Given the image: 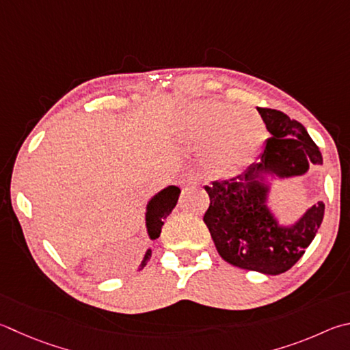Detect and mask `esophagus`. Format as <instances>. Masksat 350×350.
Here are the masks:
<instances>
[{"instance_id": "1", "label": "esophagus", "mask_w": 350, "mask_h": 350, "mask_svg": "<svg viewBox=\"0 0 350 350\" xmlns=\"http://www.w3.org/2000/svg\"><path fill=\"white\" fill-rule=\"evenodd\" d=\"M179 183L183 189H189L197 185V177L193 173H187L180 177Z\"/></svg>"}]
</instances>
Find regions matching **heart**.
Segmentation results:
<instances>
[{
  "label": "heart",
  "mask_w": 350,
  "mask_h": 350,
  "mask_svg": "<svg viewBox=\"0 0 350 350\" xmlns=\"http://www.w3.org/2000/svg\"><path fill=\"white\" fill-rule=\"evenodd\" d=\"M170 137L180 147H200L209 171L232 176L243 171L266 137L263 120L247 109H234L217 99L182 104L170 124Z\"/></svg>",
  "instance_id": "heart-1"
}]
</instances>
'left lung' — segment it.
<instances>
[{
    "mask_svg": "<svg viewBox=\"0 0 350 350\" xmlns=\"http://www.w3.org/2000/svg\"><path fill=\"white\" fill-rule=\"evenodd\" d=\"M257 110L271 133L260 161L230 180L205 187L209 208L203 221L225 262L278 275L291 269L314 240L325 203L308 208L294 224L282 225L268 206L272 179L304 176L310 165L323 163V156L298 120L278 110Z\"/></svg>",
    "mask_w": 350,
    "mask_h": 350,
    "instance_id": "obj_1",
    "label": "left lung"
}]
</instances>
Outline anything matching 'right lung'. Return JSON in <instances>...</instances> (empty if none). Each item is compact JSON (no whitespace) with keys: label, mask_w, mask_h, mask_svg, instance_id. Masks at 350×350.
Masks as SVG:
<instances>
[{"label":"right lung","mask_w":350,"mask_h":350,"mask_svg":"<svg viewBox=\"0 0 350 350\" xmlns=\"http://www.w3.org/2000/svg\"><path fill=\"white\" fill-rule=\"evenodd\" d=\"M180 188L170 185L163 188L162 191L154 194L147 203V213H145V225H147V232L150 240H156L161 236L162 226H163V219H167L168 215L173 211L177 199H179ZM151 257V250L148 247L147 252L142 258L141 265H139V269H144L147 266L148 260Z\"/></svg>","instance_id":"right-lung-1"}]
</instances>
